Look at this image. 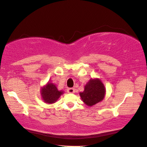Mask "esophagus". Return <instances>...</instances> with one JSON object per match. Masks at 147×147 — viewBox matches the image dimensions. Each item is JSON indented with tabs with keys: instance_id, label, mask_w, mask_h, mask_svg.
<instances>
[{
	"instance_id": "1",
	"label": "esophagus",
	"mask_w": 147,
	"mask_h": 147,
	"mask_svg": "<svg viewBox=\"0 0 147 147\" xmlns=\"http://www.w3.org/2000/svg\"><path fill=\"white\" fill-rule=\"evenodd\" d=\"M67 92L68 93H74L75 92V89L74 88H68L67 89Z\"/></svg>"
}]
</instances>
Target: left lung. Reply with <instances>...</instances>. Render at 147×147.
<instances>
[{
	"instance_id": "obj_1",
	"label": "left lung",
	"mask_w": 147,
	"mask_h": 147,
	"mask_svg": "<svg viewBox=\"0 0 147 147\" xmlns=\"http://www.w3.org/2000/svg\"><path fill=\"white\" fill-rule=\"evenodd\" d=\"M105 89L100 80L91 79L85 86L84 91L80 92L82 101L88 106H92L103 100Z\"/></svg>"
}]
</instances>
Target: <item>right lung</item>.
I'll return each instance as SVG.
<instances>
[{"instance_id": "obj_1", "label": "right lung", "mask_w": 147, "mask_h": 147, "mask_svg": "<svg viewBox=\"0 0 147 147\" xmlns=\"http://www.w3.org/2000/svg\"><path fill=\"white\" fill-rule=\"evenodd\" d=\"M62 94L63 91H58L55 84L49 82L41 91L42 97L47 103H55Z\"/></svg>"}]
</instances>
